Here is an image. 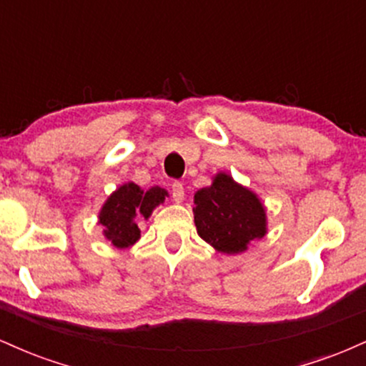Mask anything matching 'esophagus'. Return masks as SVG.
Masks as SVG:
<instances>
[{
  "label": "esophagus",
  "mask_w": 366,
  "mask_h": 366,
  "mask_svg": "<svg viewBox=\"0 0 366 366\" xmlns=\"http://www.w3.org/2000/svg\"><path fill=\"white\" fill-rule=\"evenodd\" d=\"M184 186L180 182L172 184V197H174L175 203H182L184 201Z\"/></svg>",
  "instance_id": "1"
}]
</instances>
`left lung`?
<instances>
[{
	"label": "left lung",
	"instance_id": "left-lung-1",
	"mask_svg": "<svg viewBox=\"0 0 366 366\" xmlns=\"http://www.w3.org/2000/svg\"><path fill=\"white\" fill-rule=\"evenodd\" d=\"M197 234L218 253L241 254L267 234V208L258 194L218 172L208 187L194 194Z\"/></svg>",
	"mask_w": 366,
	"mask_h": 366
}]
</instances>
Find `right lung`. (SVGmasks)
Returning <instances> with one entry per match:
<instances>
[{
    "label": "right lung",
    "instance_id": "obj_1",
    "mask_svg": "<svg viewBox=\"0 0 366 366\" xmlns=\"http://www.w3.org/2000/svg\"><path fill=\"white\" fill-rule=\"evenodd\" d=\"M167 196V189L159 186L144 191L134 182L122 184L107 197L99 209L98 224L102 225L104 239L119 249L136 244L141 237L136 218L142 217L148 220L153 209L165 203Z\"/></svg>",
    "mask_w": 366,
    "mask_h": 366
}]
</instances>
